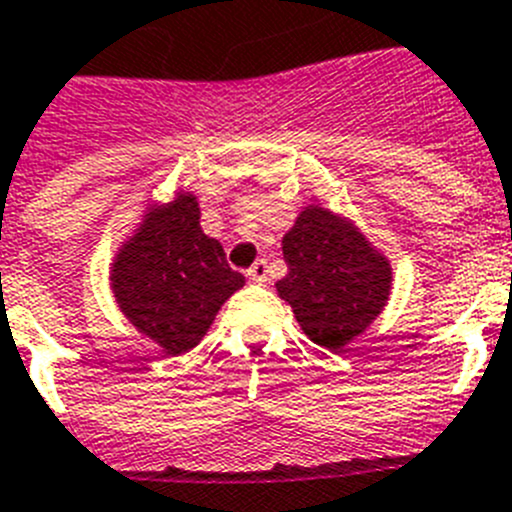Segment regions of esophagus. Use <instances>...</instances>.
Returning a JSON list of instances; mask_svg holds the SVG:
<instances>
[{"label": "esophagus", "mask_w": 512, "mask_h": 512, "mask_svg": "<svg viewBox=\"0 0 512 512\" xmlns=\"http://www.w3.org/2000/svg\"><path fill=\"white\" fill-rule=\"evenodd\" d=\"M247 275H250L252 283H265V281H268V262L257 260L255 265L247 270Z\"/></svg>", "instance_id": "obj_1"}]
</instances>
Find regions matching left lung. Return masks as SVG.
Returning <instances> with one entry per match:
<instances>
[{"label":"left lung","mask_w":512,"mask_h":512,"mask_svg":"<svg viewBox=\"0 0 512 512\" xmlns=\"http://www.w3.org/2000/svg\"><path fill=\"white\" fill-rule=\"evenodd\" d=\"M286 278L275 283L296 322L327 350L361 335L389 301L391 265L350 221L306 206L283 237Z\"/></svg>","instance_id":"left-lung-1"}]
</instances>
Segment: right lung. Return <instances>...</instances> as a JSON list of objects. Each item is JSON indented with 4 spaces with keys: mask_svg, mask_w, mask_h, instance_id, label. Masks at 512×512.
<instances>
[{
    "mask_svg": "<svg viewBox=\"0 0 512 512\" xmlns=\"http://www.w3.org/2000/svg\"><path fill=\"white\" fill-rule=\"evenodd\" d=\"M195 195L151 208L113 262L118 306L128 322L167 355L188 353L203 340L216 311L244 286L224 247L201 229Z\"/></svg>",
    "mask_w": 512,
    "mask_h": 512,
    "instance_id": "obj_1",
    "label": "right lung"
}]
</instances>
